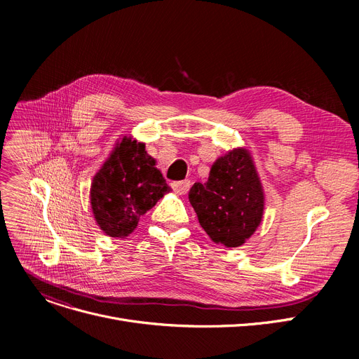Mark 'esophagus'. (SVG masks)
Returning a JSON list of instances; mask_svg holds the SVG:
<instances>
[{"mask_svg": "<svg viewBox=\"0 0 359 359\" xmlns=\"http://www.w3.org/2000/svg\"><path fill=\"white\" fill-rule=\"evenodd\" d=\"M172 187H173V191H175L176 194L184 195V194H187V191H189L191 180L186 179V180H180V182H173V183H172Z\"/></svg>", "mask_w": 359, "mask_h": 359, "instance_id": "esophagus-1", "label": "esophagus"}]
</instances>
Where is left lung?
<instances>
[{
	"label": "left lung",
	"mask_w": 359,
	"mask_h": 359,
	"mask_svg": "<svg viewBox=\"0 0 359 359\" xmlns=\"http://www.w3.org/2000/svg\"><path fill=\"white\" fill-rule=\"evenodd\" d=\"M189 201L199 224L212 241L238 248L259 227L263 215L262 184L246 149L218 158L206 183H195Z\"/></svg>",
	"instance_id": "1"
}]
</instances>
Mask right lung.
I'll return each instance as SVG.
<instances>
[{"label":"right lung","instance_id":"1","mask_svg":"<svg viewBox=\"0 0 359 359\" xmlns=\"http://www.w3.org/2000/svg\"><path fill=\"white\" fill-rule=\"evenodd\" d=\"M168 191L145 145L125 137L93 179L91 210L103 233L123 238Z\"/></svg>","mask_w":359,"mask_h":359}]
</instances>
